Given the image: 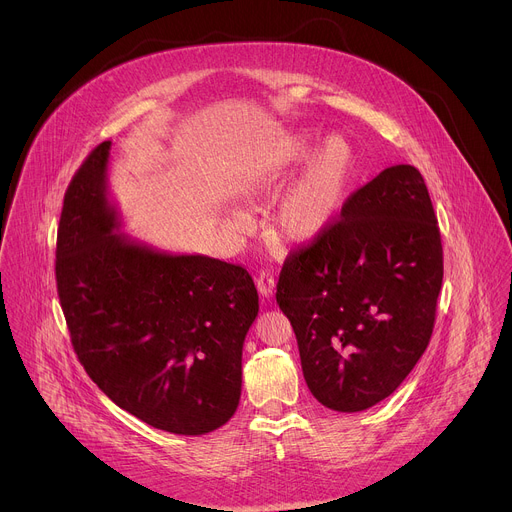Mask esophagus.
<instances>
[{
    "mask_svg": "<svg viewBox=\"0 0 512 512\" xmlns=\"http://www.w3.org/2000/svg\"><path fill=\"white\" fill-rule=\"evenodd\" d=\"M257 289L263 298H271L273 291H275V275L271 269H263L257 275Z\"/></svg>",
    "mask_w": 512,
    "mask_h": 512,
    "instance_id": "1",
    "label": "esophagus"
}]
</instances>
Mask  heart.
I'll return each mask as SVG.
<instances>
[{"label":"heart","mask_w":512,"mask_h":512,"mask_svg":"<svg viewBox=\"0 0 512 512\" xmlns=\"http://www.w3.org/2000/svg\"><path fill=\"white\" fill-rule=\"evenodd\" d=\"M306 154L308 143L298 139L291 145L287 160H300ZM350 166L348 145L338 137L326 141L310 158L304 172L273 202L269 212L271 235L289 243H306L322 235L340 208ZM231 223L239 233H245L251 227V218L235 212Z\"/></svg>","instance_id":"1"}]
</instances>
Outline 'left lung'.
<instances>
[{
	"mask_svg": "<svg viewBox=\"0 0 512 512\" xmlns=\"http://www.w3.org/2000/svg\"><path fill=\"white\" fill-rule=\"evenodd\" d=\"M442 279L440 227L417 168L391 166L352 192L277 281L312 395L342 413L387 399L429 344Z\"/></svg>",
	"mask_w": 512,
	"mask_h": 512,
	"instance_id": "left-lung-1",
	"label": "left lung"
}]
</instances>
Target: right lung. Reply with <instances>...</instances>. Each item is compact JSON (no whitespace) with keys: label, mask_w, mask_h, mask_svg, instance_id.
Listing matches in <instances>:
<instances>
[{"label":"right lung","mask_w":512,"mask_h":512,"mask_svg":"<svg viewBox=\"0 0 512 512\" xmlns=\"http://www.w3.org/2000/svg\"><path fill=\"white\" fill-rule=\"evenodd\" d=\"M109 150L103 141L87 156L60 214L54 269L72 348L93 383L137 419L178 435L214 431L241 399L255 283L241 265L117 233Z\"/></svg>","instance_id":"right-lung-1"}]
</instances>
